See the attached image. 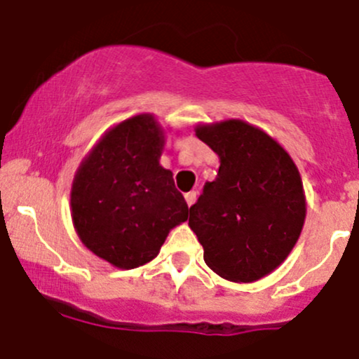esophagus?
<instances>
[{
  "label": "esophagus",
  "mask_w": 359,
  "mask_h": 359,
  "mask_svg": "<svg viewBox=\"0 0 359 359\" xmlns=\"http://www.w3.org/2000/svg\"><path fill=\"white\" fill-rule=\"evenodd\" d=\"M184 198H186L187 206H191V205H194V201H196V193H194V191H191V193L184 194Z\"/></svg>",
  "instance_id": "1"
}]
</instances>
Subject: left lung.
<instances>
[{"label":"left lung","instance_id":"1","mask_svg":"<svg viewBox=\"0 0 359 359\" xmlns=\"http://www.w3.org/2000/svg\"><path fill=\"white\" fill-rule=\"evenodd\" d=\"M194 132L220 166L189 208V227L213 273L252 283L281 266L302 233L299 168L273 137L243 119L198 125Z\"/></svg>","mask_w":359,"mask_h":359}]
</instances>
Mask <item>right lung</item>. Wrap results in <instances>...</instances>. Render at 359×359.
I'll return each instance as SVG.
<instances>
[{
	"instance_id": "1",
	"label": "right lung",
	"mask_w": 359,
	"mask_h": 359,
	"mask_svg": "<svg viewBox=\"0 0 359 359\" xmlns=\"http://www.w3.org/2000/svg\"><path fill=\"white\" fill-rule=\"evenodd\" d=\"M165 130L154 114L132 116L107 130L83 158L71 187V217L79 240L119 269L158 255L189 206L173 173L159 165Z\"/></svg>"
}]
</instances>
